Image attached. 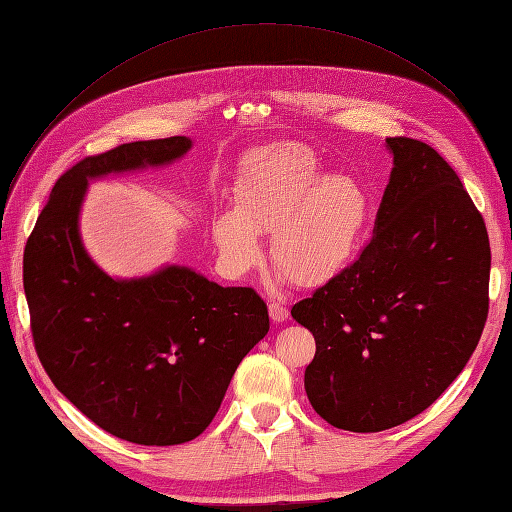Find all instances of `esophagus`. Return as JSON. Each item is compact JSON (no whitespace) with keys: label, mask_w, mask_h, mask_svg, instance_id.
Returning a JSON list of instances; mask_svg holds the SVG:
<instances>
[{"label":"esophagus","mask_w":512,"mask_h":512,"mask_svg":"<svg viewBox=\"0 0 512 512\" xmlns=\"http://www.w3.org/2000/svg\"><path fill=\"white\" fill-rule=\"evenodd\" d=\"M269 316L273 322H284L288 318V307L284 303H269Z\"/></svg>","instance_id":"34e87169"}]
</instances>
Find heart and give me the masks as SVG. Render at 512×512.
Listing matches in <instances>:
<instances>
[{
    "label": "heart",
    "instance_id": "1",
    "mask_svg": "<svg viewBox=\"0 0 512 512\" xmlns=\"http://www.w3.org/2000/svg\"><path fill=\"white\" fill-rule=\"evenodd\" d=\"M312 149L277 143L254 151L232 188L235 207L213 218L211 235L230 275L260 260L258 235L271 232L269 254L280 277L320 288L361 252L369 222L367 190L350 175H320Z\"/></svg>",
    "mask_w": 512,
    "mask_h": 512
}]
</instances>
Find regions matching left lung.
<instances>
[{
    "mask_svg": "<svg viewBox=\"0 0 512 512\" xmlns=\"http://www.w3.org/2000/svg\"><path fill=\"white\" fill-rule=\"evenodd\" d=\"M393 170L361 258L292 318L314 333L309 404L371 433L427 410L470 361L489 312L487 228L440 153L386 138Z\"/></svg>",
    "mask_w": 512,
    "mask_h": 512,
    "instance_id": "left-lung-1",
    "label": "left lung"
}]
</instances>
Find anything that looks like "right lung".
I'll list each match as a JSON object with an SVG mask.
<instances>
[{
  "mask_svg": "<svg viewBox=\"0 0 512 512\" xmlns=\"http://www.w3.org/2000/svg\"><path fill=\"white\" fill-rule=\"evenodd\" d=\"M190 149L188 136H170L81 160L55 183L23 256L46 374L98 427L145 446L200 436L243 356L269 333L267 303L252 288H224L181 265L121 280L85 250L89 181L168 166Z\"/></svg>",
  "mask_w": 512,
  "mask_h": 512,
  "instance_id": "1",
  "label": "right lung"
}]
</instances>
